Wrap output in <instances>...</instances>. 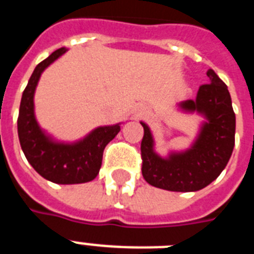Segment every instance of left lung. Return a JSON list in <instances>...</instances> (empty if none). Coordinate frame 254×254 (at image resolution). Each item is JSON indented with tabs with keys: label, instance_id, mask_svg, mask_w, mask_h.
<instances>
[{
	"label": "left lung",
	"instance_id": "8db88e82",
	"mask_svg": "<svg viewBox=\"0 0 254 254\" xmlns=\"http://www.w3.org/2000/svg\"><path fill=\"white\" fill-rule=\"evenodd\" d=\"M208 84L200 85L196 99L186 100L178 108L204 117L192 145L183 151L161 157L154 150V138L147 124L141 142L142 175L149 185L177 192H191L212 183L225 169L235 146L236 116L227 85L213 69L207 71Z\"/></svg>",
	"mask_w": 254,
	"mask_h": 254
}]
</instances>
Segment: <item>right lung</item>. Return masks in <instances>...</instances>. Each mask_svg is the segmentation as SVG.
I'll list each match as a JSON object with an SVG mask.
<instances>
[{
    "instance_id": "add662e5",
    "label": "right lung",
    "mask_w": 254,
    "mask_h": 254,
    "mask_svg": "<svg viewBox=\"0 0 254 254\" xmlns=\"http://www.w3.org/2000/svg\"><path fill=\"white\" fill-rule=\"evenodd\" d=\"M65 51V47L54 51L34 69L22 93L18 137L26 159L41 177L58 185H77L91 182L97 177L104 149L119 134L121 124L96 127L84 138L75 142L57 141L39 127L34 112V95L38 81L42 72Z\"/></svg>"
}]
</instances>
